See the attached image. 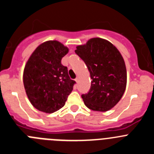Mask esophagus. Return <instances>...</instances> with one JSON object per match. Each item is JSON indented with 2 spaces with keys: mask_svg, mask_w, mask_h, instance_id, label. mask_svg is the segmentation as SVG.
<instances>
[{
  "mask_svg": "<svg viewBox=\"0 0 154 154\" xmlns=\"http://www.w3.org/2000/svg\"><path fill=\"white\" fill-rule=\"evenodd\" d=\"M75 80L76 82H79V77H76V79Z\"/></svg>",
  "mask_w": 154,
  "mask_h": 154,
  "instance_id": "esophagus-1",
  "label": "esophagus"
}]
</instances>
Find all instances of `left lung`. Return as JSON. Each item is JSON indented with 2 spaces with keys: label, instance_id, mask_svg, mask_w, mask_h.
Instances as JSON below:
<instances>
[{
  "label": "left lung",
  "instance_id": "obj_1",
  "mask_svg": "<svg viewBox=\"0 0 154 154\" xmlns=\"http://www.w3.org/2000/svg\"><path fill=\"white\" fill-rule=\"evenodd\" d=\"M75 51L85 63L92 79L89 92L82 95L85 106L98 112L113 108L126 90L127 79L119 50L106 39L93 38Z\"/></svg>",
  "mask_w": 154,
  "mask_h": 154
}]
</instances>
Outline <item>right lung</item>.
Masks as SVG:
<instances>
[{
	"label": "right lung",
	"instance_id": "right-lung-1",
	"mask_svg": "<svg viewBox=\"0 0 154 154\" xmlns=\"http://www.w3.org/2000/svg\"><path fill=\"white\" fill-rule=\"evenodd\" d=\"M69 48L58 41H47L36 48L28 58L23 74L27 96L35 109L52 113L65 106L74 80L61 63Z\"/></svg>",
	"mask_w": 154,
	"mask_h": 154
}]
</instances>
